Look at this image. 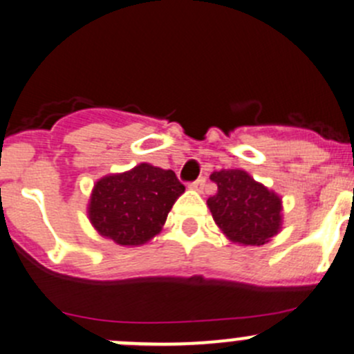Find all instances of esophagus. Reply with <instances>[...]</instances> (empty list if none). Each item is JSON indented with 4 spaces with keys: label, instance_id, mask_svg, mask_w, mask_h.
I'll list each match as a JSON object with an SVG mask.
<instances>
[{
    "label": "esophagus",
    "instance_id": "esophagus-1",
    "mask_svg": "<svg viewBox=\"0 0 354 354\" xmlns=\"http://www.w3.org/2000/svg\"><path fill=\"white\" fill-rule=\"evenodd\" d=\"M203 185H205V178H198L197 181H194V183H190V190L202 192V190H203Z\"/></svg>",
    "mask_w": 354,
    "mask_h": 354
}]
</instances>
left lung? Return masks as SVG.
I'll use <instances>...</instances> for the list:
<instances>
[{"mask_svg": "<svg viewBox=\"0 0 354 354\" xmlns=\"http://www.w3.org/2000/svg\"><path fill=\"white\" fill-rule=\"evenodd\" d=\"M217 194L207 198L214 223L230 241L260 246L283 230V198L243 169H221L210 174Z\"/></svg>", "mask_w": 354, "mask_h": 354, "instance_id": "left-lung-1", "label": "left lung"}]
</instances>
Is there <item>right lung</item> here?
I'll return each instance as SVG.
<instances>
[{
    "label": "right lung",
    "mask_w": 354,
    "mask_h": 354,
    "mask_svg": "<svg viewBox=\"0 0 354 354\" xmlns=\"http://www.w3.org/2000/svg\"><path fill=\"white\" fill-rule=\"evenodd\" d=\"M181 194L185 187L173 171L140 162L95 181L87 216L102 238L120 246H142L162 231Z\"/></svg>",
    "instance_id": "right-lung-1"
}]
</instances>
